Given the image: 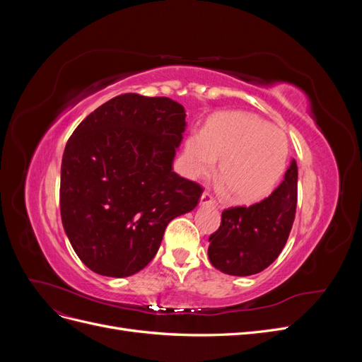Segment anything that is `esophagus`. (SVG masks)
Here are the masks:
<instances>
[{"label": "esophagus", "mask_w": 362, "mask_h": 362, "mask_svg": "<svg viewBox=\"0 0 362 362\" xmlns=\"http://www.w3.org/2000/svg\"><path fill=\"white\" fill-rule=\"evenodd\" d=\"M199 204L202 205V206H217V204H216V201L213 199V196L210 194V193H202V196H201V199H199Z\"/></svg>", "instance_id": "34e87169"}]
</instances>
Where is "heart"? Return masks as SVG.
<instances>
[{"label": "heart", "instance_id": "heart-1", "mask_svg": "<svg viewBox=\"0 0 362 362\" xmlns=\"http://www.w3.org/2000/svg\"><path fill=\"white\" fill-rule=\"evenodd\" d=\"M288 158V140L276 127L245 112L218 113L202 133L184 141L181 169L185 177L210 175L217 160L222 185L242 202H255L275 187Z\"/></svg>", "mask_w": 362, "mask_h": 362}]
</instances>
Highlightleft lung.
<instances>
[{"label": "left lung", "instance_id": "left-lung-1", "mask_svg": "<svg viewBox=\"0 0 362 362\" xmlns=\"http://www.w3.org/2000/svg\"><path fill=\"white\" fill-rule=\"evenodd\" d=\"M298 204V164L291 160L282 182L269 198L233 206L210 235L208 258L226 275L249 276L267 269L286 246Z\"/></svg>", "mask_w": 362, "mask_h": 362}]
</instances>
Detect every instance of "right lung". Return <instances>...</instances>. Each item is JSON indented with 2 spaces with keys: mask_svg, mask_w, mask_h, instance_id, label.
Masks as SVG:
<instances>
[{
  "mask_svg": "<svg viewBox=\"0 0 362 362\" xmlns=\"http://www.w3.org/2000/svg\"><path fill=\"white\" fill-rule=\"evenodd\" d=\"M170 98L119 95L87 116L62 160V223L92 272L125 278L146 267L175 217L202 189L173 172L187 127Z\"/></svg>",
  "mask_w": 362,
  "mask_h": 362,
  "instance_id": "right-lung-1",
  "label": "right lung"
}]
</instances>
